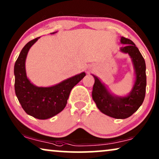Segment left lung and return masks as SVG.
<instances>
[{
    "label": "left lung",
    "mask_w": 159,
    "mask_h": 159,
    "mask_svg": "<svg viewBox=\"0 0 159 159\" xmlns=\"http://www.w3.org/2000/svg\"><path fill=\"white\" fill-rule=\"evenodd\" d=\"M120 43L125 45L120 51L128 53L134 70V84L129 93L125 96L115 95L97 76L93 75L95 83L92 97L97 107L103 114L115 119H127L132 116L142 105L146 88V66L142 54L129 39L121 37Z\"/></svg>",
    "instance_id": "left-lung-1"
}]
</instances>
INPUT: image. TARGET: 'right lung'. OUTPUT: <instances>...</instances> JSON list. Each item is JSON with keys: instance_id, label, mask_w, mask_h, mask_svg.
Masks as SVG:
<instances>
[{"instance_id": "1", "label": "right lung", "mask_w": 159, "mask_h": 159, "mask_svg": "<svg viewBox=\"0 0 159 159\" xmlns=\"http://www.w3.org/2000/svg\"><path fill=\"white\" fill-rule=\"evenodd\" d=\"M39 38L27 43L19 53L14 65V88L19 102L28 115L38 119H48L63 111L71 89L86 74H78L50 87H38L32 84L26 73L25 62L28 51Z\"/></svg>"}]
</instances>
